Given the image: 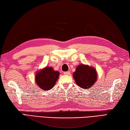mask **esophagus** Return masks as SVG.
I'll return each mask as SVG.
<instances>
[{
  "mask_svg": "<svg viewBox=\"0 0 130 130\" xmlns=\"http://www.w3.org/2000/svg\"><path fill=\"white\" fill-rule=\"evenodd\" d=\"M64 75H69L70 74V71L64 72Z\"/></svg>",
  "mask_w": 130,
  "mask_h": 130,
  "instance_id": "esophagus-1",
  "label": "esophagus"
}]
</instances>
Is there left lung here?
Returning a JSON list of instances; mask_svg holds the SVG:
<instances>
[{"instance_id": "left-lung-1", "label": "left lung", "mask_w": 130, "mask_h": 130, "mask_svg": "<svg viewBox=\"0 0 130 130\" xmlns=\"http://www.w3.org/2000/svg\"><path fill=\"white\" fill-rule=\"evenodd\" d=\"M73 77L76 83L84 90L88 89L96 80L97 74L94 68L87 65L80 64L77 67Z\"/></svg>"}]
</instances>
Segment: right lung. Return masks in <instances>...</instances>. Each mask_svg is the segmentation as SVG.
Segmentation results:
<instances>
[{
    "label": "right lung",
    "instance_id": "add662e5",
    "mask_svg": "<svg viewBox=\"0 0 130 130\" xmlns=\"http://www.w3.org/2000/svg\"><path fill=\"white\" fill-rule=\"evenodd\" d=\"M59 72L52 67H45L36 73L35 80L41 89L50 90L54 87L59 78Z\"/></svg>",
    "mask_w": 130,
    "mask_h": 130
}]
</instances>
